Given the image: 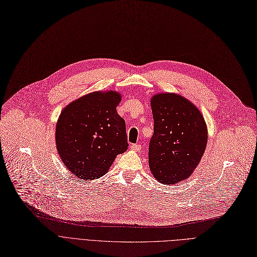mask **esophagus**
<instances>
[{
  "mask_svg": "<svg viewBox=\"0 0 257 257\" xmlns=\"http://www.w3.org/2000/svg\"><path fill=\"white\" fill-rule=\"evenodd\" d=\"M131 150L133 152H140L141 151V145H139V144H132L131 145Z\"/></svg>",
  "mask_w": 257,
  "mask_h": 257,
  "instance_id": "obj_1",
  "label": "esophagus"
}]
</instances>
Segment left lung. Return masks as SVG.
Instances as JSON below:
<instances>
[{"instance_id": "left-lung-1", "label": "left lung", "mask_w": 257, "mask_h": 257, "mask_svg": "<svg viewBox=\"0 0 257 257\" xmlns=\"http://www.w3.org/2000/svg\"><path fill=\"white\" fill-rule=\"evenodd\" d=\"M151 106V173L161 184H177L188 179L199 165L208 141L207 124L200 109L176 93L155 94Z\"/></svg>"}]
</instances>
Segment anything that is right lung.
Here are the masks:
<instances>
[{
    "instance_id": "1",
    "label": "right lung",
    "mask_w": 257,
    "mask_h": 257,
    "mask_svg": "<svg viewBox=\"0 0 257 257\" xmlns=\"http://www.w3.org/2000/svg\"><path fill=\"white\" fill-rule=\"evenodd\" d=\"M121 94L96 91L70 102L55 126V144L64 165L79 180L108 172L117 155L127 150L125 122L117 113Z\"/></svg>"
}]
</instances>
